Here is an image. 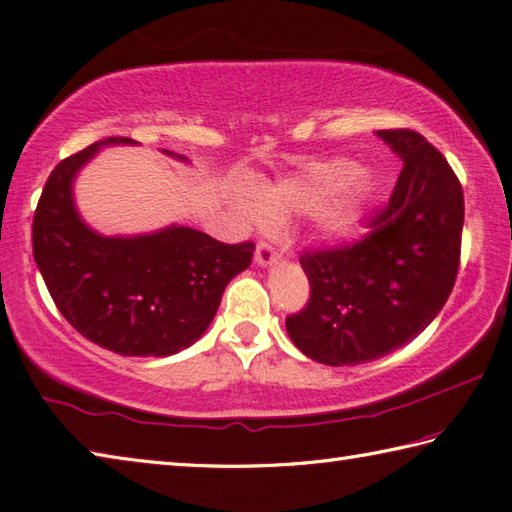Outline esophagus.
Returning a JSON list of instances; mask_svg holds the SVG:
<instances>
[{
  "mask_svg": "<svg viewBox=\"0 0 512 512\" xmlns=\"http://www.w3.org/2000/svg\"><path fill=\"white\" fill-rule=\"evenodd\" d=\"M277 257H279L277 248H275L273 244H270V242H266V239H262V242L257 244V248H255V262H257L259 266L273 264V262H277Z\"/></svg>",
  "mask_w": 512,
  "mask_h": 512,
  "instance_id": "1",
  "label": "esophagus"
}]
</instances>
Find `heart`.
Masks as SVG:
<instances>
[{
    "instance_id": "1",
    "label": "heart",
    "mask_w": 512,
    "mask_h": 512,
    "mask_svg": "<svg viewBox=\"0 0 512 512\" xmlns=\"http://www.w3.org/2000/svg\"><path fill=\"white\" fill-rule=\"evenodd\" d=\"M359 173H362V168L350 159L337 157L328 159V162H315L306 166L299 175L264 190L262 206H250V213L284 215L290 210L310 213V210L322 208L328 199L344 190V195L324 215V226L328 233L346 235L355 226L368 197L373 195V182Z\"/></svg>"
}]
</instances>
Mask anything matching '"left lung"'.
I'll use <instances>...</instances> for the list:
<instances>
[{
	"label": "left lung",
	"instance_id": "1",
	"mask_svg": "<svg viewBox=\"0 0 512 512\" xmlns=\"http://www.w3.org/2000/svg\"><path fill=\"white\" fill-rule=\"evenodd\" d=\"M377 135L404 159L393 195L364 237L304 250L310 299L286 317L293 344L328 366L373 362L422 333L446 304L462 257L464 190L446 157L417 130Z\"/></svg>",
	"mask_w": 512,
	"mask_h": 512
}]
</instances>
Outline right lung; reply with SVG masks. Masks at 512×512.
<instances>
[{
	"mask_svg": "<svg viewBox=\"0 0 512 512\" xmlns=\"http://www.w3.org/2000/svg\"><path fill=\"white\" fill-rule=\"evenodd\" d=\"M104 144L133 139L90 144L48 175L33 217L35 262L59 313L90 342L126 357L173 355L204 335L255 244H224L186 226L128 239L93 233L70 184Z\"/></svg>",
	"mask_w": 512,
	"mask_h": 512,
	"instance_id": "obj_1",
	"label": "right lung"
}]
</instances>
